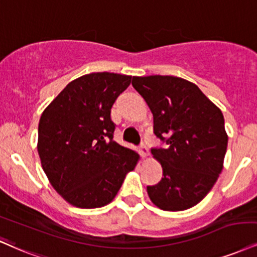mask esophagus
<instances>
[{
  "mask_svg": "<svg viewBox=\"0 0 257 257\" xmlns=\"http://www.w3.org/2000/svg\"><path fill=\"white\" fill-rule=\"evenodd\" d=\"M140 154L142 156V158H146V157H148V154H150V151H148V148L146 145H141L140 147Z\"/></svg>",
  "mask_w": 257,
  "mask_h": 257,
  "instance_id": "obj_1",
  "label": "esophagus"
}]
</instances>
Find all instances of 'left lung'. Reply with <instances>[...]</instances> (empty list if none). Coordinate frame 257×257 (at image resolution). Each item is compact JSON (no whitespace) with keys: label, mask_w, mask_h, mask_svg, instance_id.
<instances>
[{"label":"left lung","mask_w":257,"mask_h":257,"mask_svg":"<svg viewBox=\"0 0 257 257\" xmlns=\"http://www.w3.org/2000/svg\"><path fill=\"white\" fill-rule=\"evenodd\" d=\"M132 85L152 111L156 137L168 145L151 151L164 177L147 187L148 196L163 211L191 208L209 193L224 165L221 110L195 83L177 76H133Z\"/></svg>","instance_id":"left-lung-1"}]
</instances>
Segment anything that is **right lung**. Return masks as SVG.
I'll return each instance as SVG.
<instances>
[{
    "label": "right lung",
    "mask_w": 257,
    "mask_h": 257,
    "mask_svg": "<svg viewBox=\"0 0 257 257\" xmlns=\"http://www.w3.org/2000/svg\"><path fill=\"white\" fill-rule=\"evenodd\" d=\"M131 81L122 74H86L68 83L40 116L42 168L70 205L99 208L110 203L140 159L113 140L111 120V107Z\"/></svg>",
    "instance_id": "obj_1"
}]
</instances>
